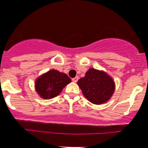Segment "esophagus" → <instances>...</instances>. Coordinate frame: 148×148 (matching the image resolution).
Wrapping results in <instances>:
<instances>
[{
    "instance_id": "esophagus-1",
    "label": "esophagus",
    "mask_w": 148,
    "mask_h": 148,
    "mask_svg": "<svg viewBox=\"0 0 148 148\" xmlns=\"http://www.w3.org/2000/svg\"><path fill=\"white\" fill-rule=\"evenodd\" d=\"M77 80H78V77H75L72 79V81L74 82V83H77Z\"/></svg>"
}]
</instances>
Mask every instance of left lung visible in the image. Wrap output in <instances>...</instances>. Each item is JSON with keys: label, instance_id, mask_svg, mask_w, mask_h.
Here are the masks:
<instances>
[{"label": "left lung", "instance_id": "1", "mask_svg": "<svg viewBox=\"0 0 148 148\" xmlns=\"http://www.w3.org/2000/svg\"><path fill=\"white\" fill-rule=\"evenodd\" d=\"M77 84L86 99L95 105H101L108 101L115 90L112 77L106 72L89 68L84 77Z\"/></svg>", "mask_w": 148, "mask_h": 148}]
</instances>
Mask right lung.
<instances>
[{"mask_svg": "<svg viewBox=\"0 0 148 148\" xmlns=\"http://www.w3.org/2000/svg\"><path fill=\"white\" fill-rule=\"evenodd\" d=\"M71 82L67 74L52 69L37 78L35 90L42 99H50L59 95L63 88Z\"/></svg>", "mask_w": 148, "mask_h": 148, "instance_id": "add662e5", "label": "right lung"}]
</instances>
